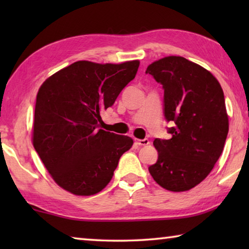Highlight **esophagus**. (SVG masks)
<instances>
[{
  "mask_svg": "<svg viewBox=\"0 0 249 249\" xmlns=\"http://www.w3.org/2000/svg\"><path fill=\"white\" fill-rule=\"evenodd\" d=\"M137 144L140 146H147V145H149V141L147 140V138H145V140H138Z\"/></svg>",
  "mask_w": 249,
  "mask_h": 249,
  "instance_id": "1",
  "label": "esophagus"
}]
</instances>
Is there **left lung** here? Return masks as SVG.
I'll return each mask as SVG.
<instances>
[{"instance_id": "1", "label": "left lung", "mask_w": 249, "mask_h": 249, "mask_svg": "<svg viewBox=\"0 0 249 249\" xmlns=\"http://www.w3.org/2000/svg\"><path fill=\"white\" fill-rule=\"evenodd\" d=\"M162 86L163 114L174 122L168 140L156 138L158 160L148 170L166 190L195 188L213 169L229 133L224 93L215 77L188 59L169 56L148 66Z\"/></svg>"}]
</instances>
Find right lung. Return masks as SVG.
Instances as JSON below:
<instances>
[{"instance_id":"1","label":"right lung","mask_w":249,"mask_h":249,"mask_svg":"<svg viewBox=\"0 0 249 249\" xmlns=\"http://www.w3.org/2000/svg\"><path fill=\"white\" fill-rule=\"evenodd\" d=\"M140 61H77L59 70L37 93L33 144L50 176L75 196H92L111 181L133 140L100 128L103 109L114 104L137 73Z\"/></svg>"}]
</instances>
